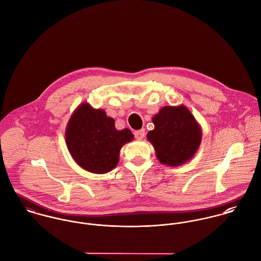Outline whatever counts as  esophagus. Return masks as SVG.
Instances as JSON below:
<instances>
[{"instance_id": "esophagus-1", "label": "esophagus", "mask_w": 261, "mask_h": 261, "mask_svg": "<svg viewBox=\"0 0 261 261\" xmlns=\"http://www.w3.org/2000/svg\"><path fill=\"white\" fill-rule=\"evenodd\" d=\"M145 129H140V130H137L135 132V138L137 140H143L145 138Z\"/></svg>"}]
</instances>
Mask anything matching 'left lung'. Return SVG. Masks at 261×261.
<instances>
[{
  "label": "left lung",
  "mask_w": 261,
  "mask_h": 261,
  "mask_svg": "<svg viewBox=\"0 0 261 261\" xmlns=\"http://www.w3.org/2000/svg\"><path fill=\"white\" fill-rule=\"evenodd\" d=\"M151 120L154 128L147 139L161 164L178 167L195 155L202 141V128L187 107H164Z\"/></svg>",
  "instance_id": "8db88e82"
}]
</instances>
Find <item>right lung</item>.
<instances>
[{
	"mask_svg": "<svg viewBox=\"0 0 261 261\" xmlns=\"http://www.w3.org/2000/svg\"><path fill=\"white\" fill-rule=\"evenodd\" d=\"M114 119L100 109L83 102L70 116L65 141L75 163L83 170L94 174H106L119 161L120 149L134 140L128 128L118 130Z\"/></svg>",
	"mask_w": 261,
	"mask_h": 261,
	"instance_id": "1",
	"label": "right lung"
}]
</instances>
